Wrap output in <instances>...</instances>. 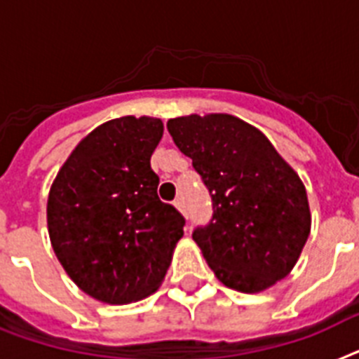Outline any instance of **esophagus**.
<instances>
[{
    "instance_id": "obj_1",
    "label": "esophagus",
    "mask_w": 359,
    "mask_h": 359,
    "mask_svg": "<svg viewBox=\"0 0 359 359\" xmlns=\"http://www.w3.org/2000/svg\"><path fill=\"white\" fill-rule=\"evenodd\" d=\"M174 205H176L177 209H180V211L183 212V215H185V203H183V200H182V198H177V200L174 201Z\"/></svg>"
}]
</instances>
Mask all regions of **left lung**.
Returning a JSON list of instances; mask_svg holds the SVG:
<instances>
[{
    "label": "left lung",
    "mask_w": 359,
    "mask_h": 359,
    "mask_svg": "<svg viewBox=\"0 0 359 359\" xmlns=\"http://www.w3.org/2000/svg\"><path fill=\"white\" fill-rule=\"evenodd\" d=\"M167 128L211 194V220L192 238L216 277L245 293L284 279L312 222L295 170L264 133L233 115L177 117Z\"/></svg>",
    "instance_id": "1"
}]
</instances>
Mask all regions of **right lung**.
Segmentation results:
<instances>
[{"mask_svg":"<svg viewBox=\"0 0 359 359\" xmlns=\"http://www.w3.org/2000/svg\"><path fill=\"white\" fill-rule=\"evenodd\" d=\"M163 123L121 117L100 124L53 182L47 227L73 283L102 303L147 297L165 279L185 218L158 196L150 167Z\"/></svg>","mask_w":359,"mask_h":359,"instance_id":"right-lung-1","label":"right lung"}]
</instances>
